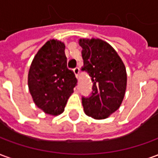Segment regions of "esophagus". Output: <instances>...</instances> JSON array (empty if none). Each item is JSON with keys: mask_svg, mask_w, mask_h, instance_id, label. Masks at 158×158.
I'll use <instances>...</instances> for the list:
<instances>
[{"mask_svg": "<svg viewBox=\"0 0 158 158\" xmlns=\"http://www.w3.org/2000/svg\"><path fill=\"white\" fill-rule=\"evenodd\" d=\"M73 73H74V74H75L76 78H79V68H75V69H73Z\"/></svg>", "mask_w": 158, "mask_h": 158, "instance_id": "obj_1", "label": "esophagus"}]
</instances>
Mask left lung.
Masks as SVG:
<instances>
[{
  "instance_id": "obj_1",
  "label": "left lung",
  "mask_w": 158,
  "mask_h": 158,
  "mask_svg": "<svg viewBox=\"0 0 158 158\" xmlns=\"http://www.w3.org/2000/svg\"><path fill=\"white\" fill-rule=\"evenodd\" d=\"M79 44L82 47V70L93 82L91 96L82 98L84 111L93 118H106L120 107L125 95V66L113 46L102 40L80 39Z\"/></svg>"
}]
</instances>
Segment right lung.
<instances>
[{
	"label": "right lung",
	"instance_id": "obj_1",
	"mask_svg": "<svg viewBox=\"0 0 158 158\" xmlns=\"http://www.w3.org/2000/svg\"><path fill=\"white\" fill-rule=\"evenodd\" d=\"M64 51L63 42L48 40L35 56L28 74V85L34 102L52 116L63 113L77 84L74 73L67 67Z\"/></svg>",
	"mask_w": 158,
	"mask_h": 158
}]
</instances>
